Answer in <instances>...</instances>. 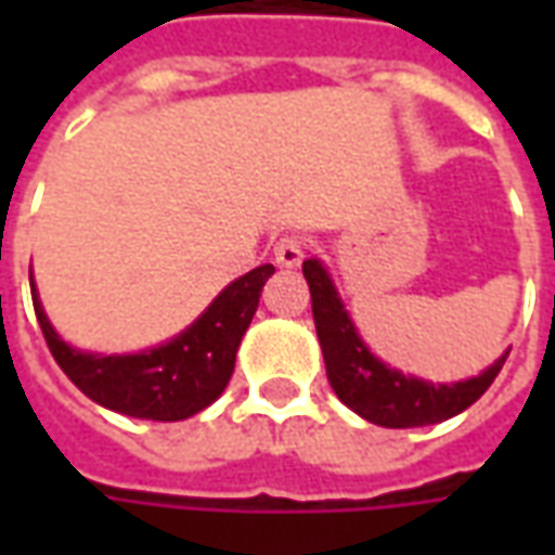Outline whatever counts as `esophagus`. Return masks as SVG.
Segmentation results:
<instances>
[{
	"mask_svg": "<svg viewBox=\"0 0 555 555\" xmlns=\"http://www.w3.org/2000/svg\"><path fill=\"white\" fill-rule=\"evenodd\" d=\"M273 255H276V264L300 267L302 255H306V241L297 234H282L273 246Z\"/></svg>",
	"mask_w": 555,
	"mask_h": 555,
	"instance_id": "esophagus-1",
	"label": "esophagus"
}]
</instances>
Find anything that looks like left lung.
<instances>
[{"mask_svg": "<svg viewBox=\"0 0 555 555\" xmlns=\"http://www.w3.org/2000/svg\"><path fill=\"white\" fill-rule=\"evenodd\" d=\"M302 276L312 291V314L318 341L324 350L330 386L341 404L380 428H418L457 416L488 392L493 377L502 372L508 350L490 369L461 384H428L418 377L389 369L362 345L357 326L338 300L333 279L318 258L302 261Z\"/></svg>", "mask_w": 555, "mask_h": 555, "instance_id": "obj_1", "label": "left lung"}]
</instances>
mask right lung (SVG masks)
<instances>
[{"label": "right lung", "instance_id": "obj_1", "mask_svg": "<svg viewBox=\"0 0 555 555\" xmlns=\"http://www.w3.org/2000/svg\"><path fill=\"white\" fill-rule=\"evenodd\" d=\"M273 270H276L273 264H261L246 276L234 279L181 336L159 348L125 353V357L89 353L62 341L43 314L31 273L29 282L31 302L47 348L59 362V369L77 384V389H82L101 408L125 416L181 422L214 404L229 386L241 338L253 324L261 288L273 276Z\"/></svg>", "mask_w": 555, "mask_h": 555}]
</instances>
